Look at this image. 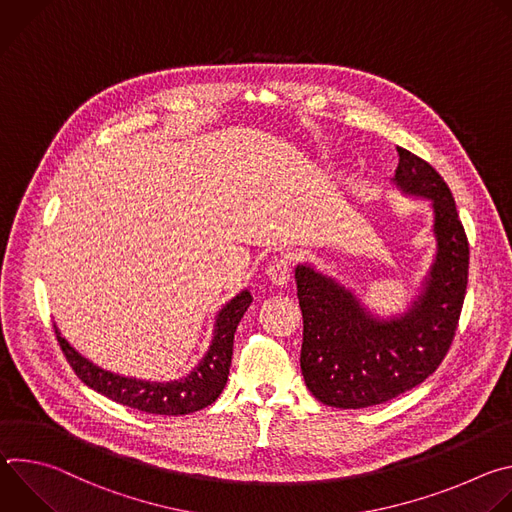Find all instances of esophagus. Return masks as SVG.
Returning a JSON list of instances; mask_svg holds the SVG:
<instances>
[{
  "label": "esophagus",
  "mask_w": 512,
  "mask_h": 512,
  "mask_svg": "<svg viewBox=\"0 0 512 512\" xmlns=\"http://www.w3.org/2000/svg\"><path fill=\"white\" fill-rule=\"evenodd\" d=\"M269 281L275 285V287H285L287 281H289V261L285 257H273L269 263H267V269H265Z\"/></svg>",
  "instance_id": "obj_1"
}]
</instances>
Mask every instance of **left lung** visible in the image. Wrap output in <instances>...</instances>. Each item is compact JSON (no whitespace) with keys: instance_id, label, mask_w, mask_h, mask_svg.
<instances>
[{"instance_id":"left-lung-1","label":"left lung","mask_w":512,"mask_h":512,"mask_svg":"<svg viewBox=\"0 0 512 512\" xmlns=\"http://www.w3.org/2000/svg\"><path fill=\"white\" fill-rule=\"evenodd\" d=\"M397 152L393 184L431 202L437 245L407 312L379 318L336 279L308 263L296 267L302 375L318 401L338 409L387 403L433 375L450 350L466 296L470 249L454 196L425 160L403 148Z\"/></svg>"}]
</instances>
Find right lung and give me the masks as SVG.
I'll return each mask as SVG.
<instances>
[{
	"mask_svg": "<svg viewBox=\"0 0 512 512\" xmlns=\"http://www.w3.org/2000/svg\"><path fill=\"white\" fill-rule=\"evenodd\" d=\"M251 302H253L251 294L247 289H243L239 296H235L229 304H225L223 310L216 316L212 342L204 358L190 371V375L178 381H168V383L141 381V379L121 377L111 371H105L72 348L60 336L58 328H56V338L72 371L77 373V377L87 387L131 409H139L154 415L178 417V415H188L208 407L218 399V395L223 393L229 379V369H231L235 332Z\"/></svg>",
	"mask_w": 512,
	"mask_h": 512,
	"instance_id": "right-lung-1",
	"label": "right lung"
}]
</instances>
